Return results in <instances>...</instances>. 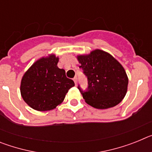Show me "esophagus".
I'll use <instances>...</instances> for the list:
<instances>
[{"instance_id": "34e87169", "label": "esophagus", "mask_w": 152, "mask_h": 152, "mask_svg": "<svg viewBox=\"0 0 152 152\" xmlns=\"http://www.w3.org/2000/svg\"><path fill=\"white\" fill-rule=\"evenodd\" d=\"M73 80H74V82H75V85H77V77H74Z\"/></svg>"}]
</instances>
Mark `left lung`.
I'll use <instances>...</instances> for the list:
<instances>
[{
	"instance_id": "left-lung-1",
	"label": "left lung",
	"mask_w": 152,
	"mask_h": 152,
	"mask_svg": "<svg viewBox=\"0 0 152 152\" xmlns=\"http://www.w3.org/2000/svg\"><path fill=\"white\" fill-rule=\"evenodd\" d=\"M80 68L88 77V88L77 87L85 102L96 109H108L119 104L127 92L129 79L124 68L108 52L95 49L77 56Z\"/></svg>"
}]
</instances>
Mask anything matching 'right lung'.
<instances>
[{"label":"right lung","instance_id":"right-lung-1","mask_svg":"<svg viewBox=\"0 0 152 152\" xmlns=\"http://www.w3.org/2000/svg\"><path fill=\"white\" fill-rule=\"evenodd\" d=\"M58 59L54 54L41 58L23 76L21 96L31 108L52 110L62 103L68 90L75 86L65 71L57 66Z\"/></svg>","mask_w":152,"mask_h":152}]
</instances>
